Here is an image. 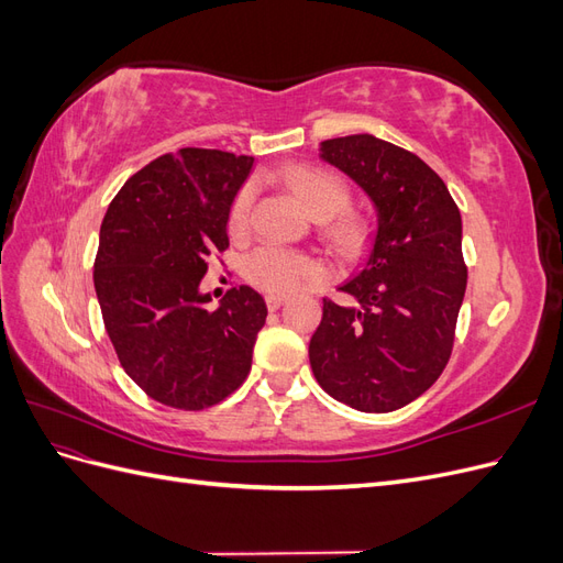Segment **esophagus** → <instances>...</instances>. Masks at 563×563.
Listing matches in <instances>:
<instances>
[{"instance_id":"esophagus-1","label":"esophagus","mask_w":563,"mask_h":563,"mask_svg":"<svg viewBox=\"0 0 563 563\" xmlns=\"http://www.w3.org/2000/svg\"><path fill=\"white\" fill-rule=\"evenodd\" d=\"M265 302H267V310H269V312H275V310H279L282 305L286 302V298H284V296H267V298H265Z\"/></svg>"}]
</instances>
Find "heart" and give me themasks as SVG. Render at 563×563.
I'll list each match as a JSON object with an SVG mask.
<instances>
[{"label": "heart", "instance_id": "b5f03b06", "mask_svg": "<svg viewBox=\"0 0 563 563\" xmlns=\"http://www.w3.org/2000/svg\"><path fill=\"white\" fill-rule=\"evenodd\" d=\"M286 185L300 199L317 220H327L329 242L340 253H356L366 242L364 220L345 211L350 203L347 183L323 168L314 166H291L284 174ZM255 199L253 183L240 187L234 195L228 213V228L232 234H242L249 228L251 207ZM244 279L269 296L294 294L300 286L319 282L323 269L310 255L284 246H261L246 255Z\"/></svg>", "mask_w": 563, "mask_h": 563}]
</instances>
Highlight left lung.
<instances>
[{
  "mask_svg": "<svg viewBox=\"0 0 563 563\" xmlns=\"http://www.w3.org/2000/svg\"><path fill=\"white\" fill-rule=\"evenodd\" d=\"M319 157L347 174L378 211L366 267L323 298L310 364L323 391L364 413H389L428 391L451 360L465 298L463 220L432 168L371 133L323 141Z\"/></svg>",
  "mask_w": 563,
  "mask_h": 563,
  "instance_id": "1",
  "label": "left lung"
}]
</instances>
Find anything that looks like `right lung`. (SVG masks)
<instances>
[{
  "mask_svg": "<svg viewBox=\"0 0 563 563\" xmlns=\"http://www.w3.org/2000/svg\"><path fill=\"white\" fill-rule=\"evenodd\" d=\"M253 157L183 147L133 174L100 225L93 286L119 364L150 399L201 411L249 371L267 308L251 286L209 310L207 261L223 253L230 203Z\"/></svg>",
  "mask_w": 563,
  "mask_h": 563,
  "instance_id": "obj_1",
  "label": "right lung"
}]
</instances>
